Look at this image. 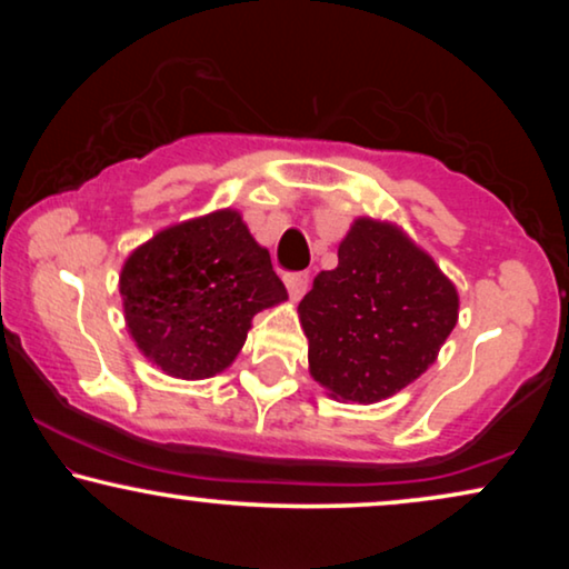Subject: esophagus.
<instances>
[{"mask_svg":"<svg viewBox=\"0 0 569 569\" xmlns=\"http://www.w3.org/2000/svg\"><path fill=\"white\" fill-rule=\"evenodd\" d=\"M284 284H287V292H290V298L300 300L302 295H306L308 274H302V271H295V274H284Z\"/></svg>","mask_w":569,"mask_h":569,"instance_id":"obj_1","label":"esophagus"}]
</instances>
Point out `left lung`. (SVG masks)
Listing matches in <instances>:
<instances>
[{
  "instance_id": "left-lung-1",
  "label": "left lung",
  "mask_w": 569,
  "mask_h": 569,
  "mask_svg": "<svg viewBox=\"0 0 569 569\" xmlns=\"http://www.w3.org/2000/svg\"><path fill=\"white\" fill-rule=\"evenodd\" d=\"M310 376L333 399L376 403L417 380L458 321V292L391 222L360 217L298 306Z\"/></svg>"
}]
</instances>
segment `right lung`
Masks as SVG:
<instances>
[{"label":"right lung","instance_id":"1","mask_svg":"<svg viewBox=\"0 0 569 569\" xmlns=\"http://www.w3.org/2000/svg\"><path fill=\"white\" fill-rule=\"evenodd\" d=\"M119 290L139 352L183 380L222 372L246 345L253 316L287 300L269 251L236 209L160 230L131 251Z\"/></svg>","mask_w":569,"mask_h":569}]
</instances>
